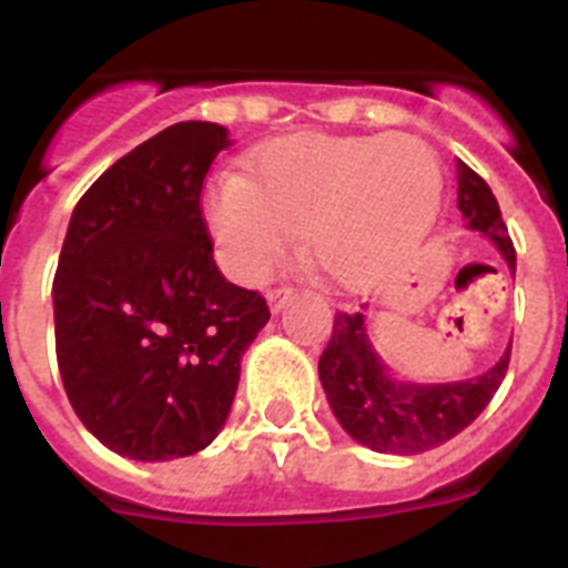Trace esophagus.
<instances>
[{"instance_id": "esophagus-1", "label": "esophagus", "mask_w": 568, "mask_h": 568, "mask_svg": "<svg viewBox=\"0 0 568 568\" xmlns=\"http://www.w3.org/2000/svg\"><path fill=\"white\" fill-rule=\"evenodd\" d=\"M293 293H295L293 287H273V290H267L270 310H273V313H278V310L284 307V304H287L290 298H293Z\"/></svg>"}]
</instances>
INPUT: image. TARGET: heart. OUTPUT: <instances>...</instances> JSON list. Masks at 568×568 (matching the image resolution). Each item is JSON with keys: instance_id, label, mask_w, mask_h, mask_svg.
<instances>
[{"instance_id": "obj_1", "label": "heart", "mask_w": 568, "mask_h": 568, "mask_svg": "<svg viewBox=\"0 0 568 568\" xmlns=\"http://www.w3.org/2000/svg\"><path fill=\"white\" fill-rule=\"evenodd\" d=\"M444 195L438 155L415 135L301 133L261 148L247 175L222 173L202 199L219 258L261 281L293 247L341 290H373L433 230Z\"/></svg>"}]
</instances>
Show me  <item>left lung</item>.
<instances>
[{"mask_svg":"<svg viewBox=\"0 0 568 568\" xmlns=\"http://www.w3.org/2000/svg\"><path fill=\"white\" fill-rule=\"evenodd\" d=\"M458 210L466 227L500 250L515 275V247L500 219L498 199L469 164L458 162ZM511 344L491 369L453 384L395 381L369 344L364 313H338L327 349L318 358L321 386L346 435L375 453L418 455L446 444L478 418L509 369Z\"/></svg>","mask_w":568,"mask_h":568,"instance_id":"1","label":"left lung"}]
</instances>
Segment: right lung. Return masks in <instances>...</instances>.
Returning a JSON list of instances; mask_svg holds the SVG:
<instances>
[{"label":"right lung","instance_id":"1","mask_svg":"<svg viewBox=\"0 0 568 568\" xmlns=\"http://www.w3.org/2000/svg\"><path fill=\"white\" fill-rule=\"evenodd\" d=\"M222 124L179 122L110 164L70 215L53 321L64 393L108 449L195 455L219 435L267 301L219 273L204 175Z\"/></svg>","mask_w":568,"mask_h":568}]
</instances>
